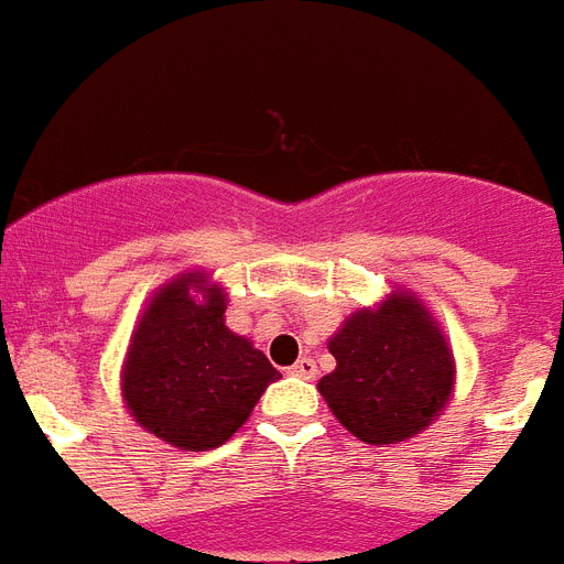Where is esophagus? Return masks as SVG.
<instances>
[{
	"mask_svg": "<svg viewBox=\"0 0 564 564\" xmlns=\"http://www.w3.org/2000/svg\"><path fill=\"white\" fill-rule=\"evenodd\" d=\"M288 372L296 378H305V381H314V378H317V364H314L311 358H300L294 367L288 369Z\"/></svg>",
	"mask_w": 564,
	"mask_h": 564,
	"instance_id": "esophagus-1",
	"label": "esophagus"
}]
</instances>
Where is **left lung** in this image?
Listing matches in <instances>:
<instances>
[{
  "instance_id": "8db88e82",
  "label": "left lung",
  "mask_w": 564,
  "mask_h": 564,
  "mask_svg": "<svg viewBox=\"0 0 564 564\" xmlns=\"http://www.w3.org/2000/svg\"><path fill=\"white\" fill-rule=\"evenodd\" d=\"M328 352L337 367L319 378L317 390L360 443H404L452 402V346L413 291L395 288L376 308L349 314L328 340Z\"/></svg>"
}]
</instances>
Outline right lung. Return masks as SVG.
<instances>
[{"label": "right lung", "mask_w": 564, "mask_h": 564, "mask_svg": "<svg viewBox=\"0 0 564 564\" xmlns=\"http://www.w3.org/2000/svg\"><path fill=\"white\" fill-rule=\"evenodd\" d=\"M227 291L186 270L154 291L121 364V402L180 452L218 448L245 425L279 369L224 323Z\"/></svg>", "instance_id": "obj_1"}]
</instances>
